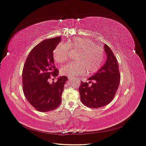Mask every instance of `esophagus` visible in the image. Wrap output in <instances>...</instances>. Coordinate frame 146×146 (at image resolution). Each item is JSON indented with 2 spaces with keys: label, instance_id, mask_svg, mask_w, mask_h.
I'll return each instance as SVG.
<instances>
[{
  "label": "esophagus",
  "instance_id": "34e87169",
  "mask_svg": "<svg viewBox=\"0 0 146 146\" xmlns=\"http://www.w3.org/2000/svg\"><path fill=\"white\" fill-rule=\"evenodd\" d=\"M68 78L69 79H72V77H70V76H68Z\"/></svg>",
  "mask_w": 146,
  "mask_h": 146
}]
</instances>
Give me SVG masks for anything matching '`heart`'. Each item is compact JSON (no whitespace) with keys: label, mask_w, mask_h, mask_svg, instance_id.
I'll use <instances>...</instances> for the list:
<instances>
[{"label":"heart","mask_w":146,"mask_h":146,"mask_svg":"<svg viewBox=\"0 0 146 146\" xmlns=\"http://www.w3.org/2000/svg\"><path fill=\"white\" fill-rule=\"evenodd\" d=\"M69 49L79 52L75 58L76 63L67 64L61 67L63 75L73 77L94 74L101 68L104 59V51L96 44L89 39L76 38L66 43L59 44L53 51V57L56 62L63 63L68 58Z\"/></svg>","instance_id":"obj_1"}]
</instances>
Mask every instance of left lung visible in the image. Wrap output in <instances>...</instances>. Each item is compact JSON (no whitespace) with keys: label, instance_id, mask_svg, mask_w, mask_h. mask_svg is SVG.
Listing matches in <instances>:
<instances>
[{"label":"left lung","instance_id":"8db88e82","mask_svg":"<svg viewBox=\"0 0 146 146\" xmlns=\"http://www.w3.org/2000/svg\"><path fill=\"white\" fill-rule=\"evenodd\" d=\"M106 60L98 72L81 82L79 88L80 100L83 105L91 108H98L109 104L114 98L120 83V73L117 58L108 45H104Z\"/></svg>","mask_w":146,"mask_h":146}]
</instances>
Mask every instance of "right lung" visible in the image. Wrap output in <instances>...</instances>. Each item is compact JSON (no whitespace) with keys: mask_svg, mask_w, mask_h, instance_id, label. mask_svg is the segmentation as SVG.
Segmentation results:
<instances>
[{"mask_svg":"<svg viewBox=\"0 0 146 146\" xmlns=\"http://www.w3.org/2000/svg\"><path fill=\"white\" fill-rule=\"evenodd\" d=\"M61 41L54 37L42 41L30 51L22 70L23 92L27 100L40 112L56 109L61 102V94L68 78L61 76L56 82L49 79L58 76L53 51Z\"/></svg>","mask_w":146,"mask_h":146,"instance_id":"obj_1","label":"right lung"}]
</instances>
